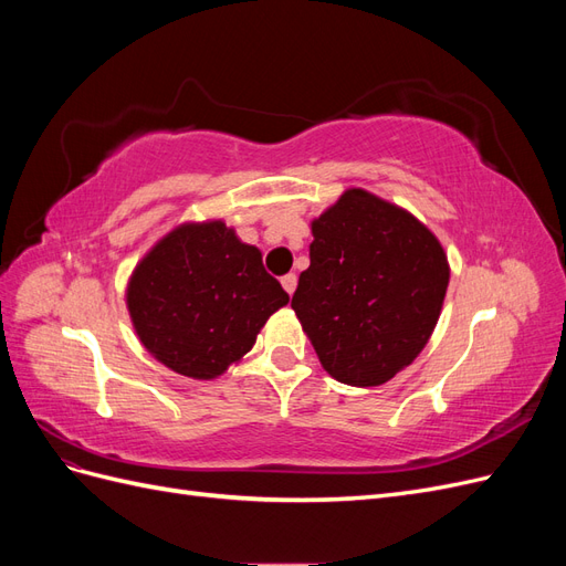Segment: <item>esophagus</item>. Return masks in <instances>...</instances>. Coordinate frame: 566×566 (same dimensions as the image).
Instances as JSON below:
<instances>
[{"label":"esophagus","mask_w":566,"mask_h":566,"mask_svg":"<svg viewBox=\"0 0 566 566\" xmlns=\"http://www.w3.org/2000/svg\"><path fill=\"white\" fill-rule=\"evenodd\" d=\"M281 285H283V290H285L287 295H293L295 287H297V276H295V273H287V276H283Z\"/></svg>","instance_id":"1"}]
</instances>
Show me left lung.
Listing matches in <instances>:
<instances>
[{"instance_id": "left-lung-1", "label": "left lung", "mask_w": 566, "mask_h": 566, "mask_svg": "<svg viewBox=\"0 0 566 566\" xmlns=\"http://www.w3.org/2000/svg\"><path fill=\"white\" fill-rule=\"evenodd\" d=\"M312 235L293 295L302 331L337 382H389L437 328L451 279L443 245L416 214L356 186L312 219Z\"/></svg>"}]
</instances>
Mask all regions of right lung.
Returning <instances> with one entry per match:
<instances>
[{"mask_svg": "<svg viewBox=\"0 0 566 566\" xmlns=\"http://www.w3.org/2000/svg\"><path fill=\"white\" fill-rule=\"evenodd\" d=\"M136 337L163 366L214 380L252 349L290 302L262 252L224 219L184 221L134 266L125 290Z\"/></svg>", "mask_w": 566, "mask_h": 566, "instance_id": "add662e5", "label": "right lung"}]
</instances>
